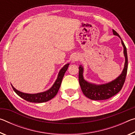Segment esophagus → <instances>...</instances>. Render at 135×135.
Instances as JSON below:
<instances>
[{"label": "esophagus", "mask_w": 135, "mask_h": 135, "mask_svg": "<svg viewBox=\"0 0 135 135\" xmlns=\"http://www.w3.org/2000/svg\"><path fill=\"white\" fill-rule=\"evenodd\" d=\"M79 59V56L77 55H74L73 56V57L72 58V62H76V61H78Z\"/></svg>", "instance_id": "esophagus-1"}]
</instances>
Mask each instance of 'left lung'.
I'll return each mask as SVG.
<instances>
[{
    "instance_id": "obj_1",
    "label": "left lung",
    "mask_w": 135,
    "mask_h": 135,
    "mask_svg": "<svg viewBox=\"0 0 135 135\" xmlns=\"http://www.w3.org/2000/svg\"><path fill=\"white\" fill-rule=\"evenodd\" d=\"M113 32L114 35L118 36L121 39L123 46V54L125 58L124 68L119 76L113 81L105 84H97L90 83L84 79L83 67L81 65H79V80L81 90L87 98L92 100H105L109 99L120 92L125 81L128 64L127 49L119 35L114 30H113Z\"/></svg>"
}]
</instances>
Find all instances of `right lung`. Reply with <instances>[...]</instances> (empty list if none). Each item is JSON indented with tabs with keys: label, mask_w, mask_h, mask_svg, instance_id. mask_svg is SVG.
Here are the masks:
<instances>
[{
	"label": "right lung",
	"mask_w": 135,
	"mask_h": 135,
	"mask_svg": "<svg viewBox=\"0 0 135 135\" xmlns=\"http://www.w3.org/2000/svg\"><path fill=\"white\" fill-rule=\"evenodd\" d=\"M69 65L70 64H66L61 68L60 71H59L58 77H57V79L53 85H52L51 88L49 89L48 90L45 91V92L37 93H26L20 92L18 90L16 89L12 84H11V86H12L15 92L19 97L27 100V101L35 102V103H42V102H47L55 97L57 93H58L59 88L61 86L63 77L64 76L66 71L67 70Z\"/></svg>",
	"instance_id": "right-lung-1"
}]
</instances>
